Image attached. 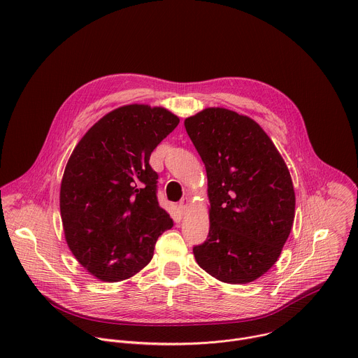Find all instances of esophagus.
Wrapping results in <instances>:
<instances>
[{
	"mask_svg": "<svg viewBox=\"0 0 358 358\" xmlns=\"http://www.w3.org/2000/svg\"><path fill=\"white\" fill-rule=\"evenodd\" d=\"M188 202H189V198L188 196H184L180 202H178V210L182 213V211H185V208L188 207Z\"/></svg>",
	"mask_w": 358,
	"mask_h": 358,
	"instance_id": "34e87169",
	"label": "esophagus"
}]
</instances>
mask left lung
<instances>
[{
	"mask_svg": "<svg viewBox=\"0 0 358 358\" xmlns=\"http://www.w3.org/2000/svg\"><path fill=\"white\" fill-rule=\"evenodd\" d=\"M206 164L210 198L207 241L196 264L225 283H249L280 257L294 220V189L278 148L248 116L210 108L185 119Z\"/></svg>",
	"mask_w": 358,
	"mask_h": 358,
	"instance_id": "left-lung-1",
	"label": "left lung"
}]
</instances>
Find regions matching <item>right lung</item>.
<instances>
[{"label":"right lung","mask_w":358,"mask_h":358,"mask_svg":"<svg viewBox=\"0 0 358 358\" xmlns=\"http://www.w3.org/2000/svg\"><path fill=\"white\" fill-rule=\"evenodd\" d=\"M178 123L163 108L127 105L101 117L75 147L61 184V217L69 249L97 279L136 275L173 227L148 160Z\"/></svg>","instance_id":"right-lung-1"}]
</instances>
